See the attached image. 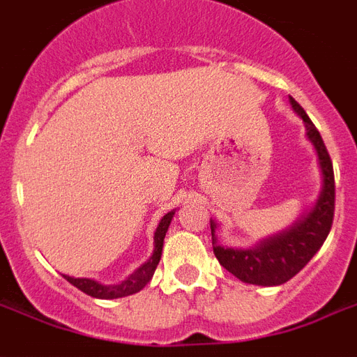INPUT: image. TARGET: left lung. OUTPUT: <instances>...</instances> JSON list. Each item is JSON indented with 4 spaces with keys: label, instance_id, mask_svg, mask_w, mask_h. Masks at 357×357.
Segmentation results:
<instances>
[{
    "label": "left lung",
    "instance_id": "left-lung-1",
    "mask_svg": "<svg viewBox=\"0 0 357 357\" xmlns=\"http://www.w3.org/2000/svg\"><path fill=\"white\" fill-rule=\"evenodd\" d=\"M289 104L306 124V137L317 153L321 190L315 204L289 227L262 238L253 248H227L220 244L216 236L218 222L211 218L213 249L218 262L242 282L257 286H279L299 273L324 244L334 220L335 183L332 159L326 152L321 133L301 108V104L294 97H289Z\"/></svg>",
    "mask_w": 357,
    "mask_h": 357
}]
</instances>
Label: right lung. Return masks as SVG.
I'll use <instances>...</instances> for the list:
<instances>
[{
  "instance_id": "add662e5",
  "label": "right lung",
  "mask_w": 357,
  "mask_h": 357,
  "mask_svg": "<svg viewBox=\"0 0 357 357\" xmlns=\"http://www.w3.org/2000/svg\"><path fill=\"white\" fill-rule=\"evenodd\" d=\"M176 208H172L170 213H167L159 222L155 233H153V251L150 255V259L144 264H141L130 277L119 284H100L98 280L93 279H77V277H69L63 275V279L71 282L75 288L84 291L86 295H91L95 299H119V297H128V295L137 294L152 280L153 271L158 268L159 260H161V253H163V242L165 234L169 231V225L172 222Z\"/></svg>"
}]
</instances>
